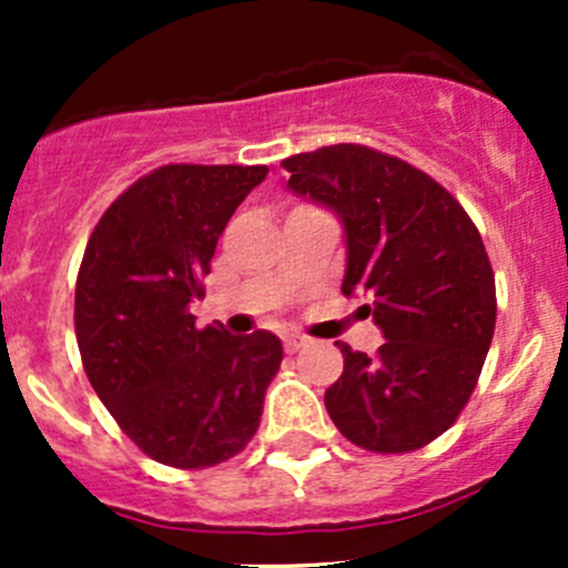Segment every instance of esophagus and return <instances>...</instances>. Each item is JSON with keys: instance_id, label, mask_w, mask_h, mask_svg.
<instances>
[{"instance_id": "obj_1", "label": "esophagus", "mask_w": 568, "mask_h": 568, "mask_svg": "<svg viewBox=\"0 0 568 568\" xmlns=\"http://www.w3.org/2000/svg\"><path fill=\"white\" fill-rule=\"evenodd\" d=\"M305 337H302V335H285L283 337V346H285V352H288V354H294V352H300V348L302 346H305Z\"/></svg>"}]
</instances>
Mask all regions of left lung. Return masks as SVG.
<instances>
[{"label":"left lung","instance_id":"left-lung-1","mask_svg":"<svg viewBox=\"0 0 568 568\" xmlns=\"http://www.w3.org/2000/svg\"><path fill=\"white\" fill-rule=\"evenodd\" d=\"M288 186L329 205L346 227L343 294L368 296L385 332L376 354H343L324 393L337 432L371 454H412L459 420L491 335L495 272L459 200L423 170L341 142L280 162Z\"/></svg>","mask_w":568,"mask_h":568}]
</instances>
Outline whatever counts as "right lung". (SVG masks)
Returning <instances> with one entry per match:
<instances>
[{"label": "right lung", "mask_w": 568, "mask_h": 568, "mask_svg": "<svg viewBox=\"0 0 568 568\" xmlns=\"http://www.w3.org/2000/svg\"><path fill=\"white\" fill-rule=\"evenodd\" d=\"M268 168L164 164L131 183L90 233L77 277L84 374L153 462L205 469L247 448L283 363L272 332L194 326L216 239Z\"/></svg>", "instance_id": "right-lung-1"}]
</instances>
